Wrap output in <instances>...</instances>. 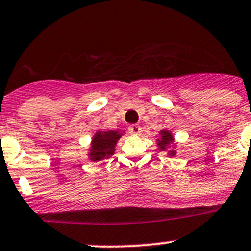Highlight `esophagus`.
<instances>
[{"label":"esophagus","mask_w":251,"mask_h":251,"mask_svg":"<svg viewBox=\"0 0 251 251\" xmlns=\"http://www.w3.org/2000/svg\"><path fill=\"white\" fill-rule=\"evenodd\" d=\"M128 131H130V133H132V135H141L142 128L140 125H131L130 127H128Z\"/></svg>","instance_id":"1"}]
</instances>
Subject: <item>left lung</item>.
Returning <instances> with one entry per match:
<instances>
[{
  "instance_id": "left-lung-1",
  "label": "left lung",
  "mask_w": 251,
  "mask_h": 251,
  "mask_svg": "<svg viewBox=\"0 0 251 251\" xmlns=\"http://www.w3.org/2000/svg\"><path fill=\"white\" fill-rule=\"evenodd\" d=\"M156 141H158L159 149H160V151H166L171 144H174V136L169 130H163L160 131V138ZM175 154H176V151H173V149L169 151V155L170 156H174Z\"/></svg>"
}]
</instances>
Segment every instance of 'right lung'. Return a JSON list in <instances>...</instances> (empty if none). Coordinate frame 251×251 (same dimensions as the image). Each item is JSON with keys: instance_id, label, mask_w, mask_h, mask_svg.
I'll list each match as a JSON object with an SVG mask.
<instances>
[{"instance_id": "add662e5", "label": "right lung", "mask_w": 251, "mask_h": 251, "mask_svg": "<svg viewBox=\"0 0 251 251\" xmlns=\"http://www.w3.org/2000/svg\"><path fill=\"white\" fill-rule=\"evenodd\" d=\"M123 133L119 131H97L91 142L88 158L92 161H100L110 158L115 151V146Z\"/></svg>"}]
</instances>
